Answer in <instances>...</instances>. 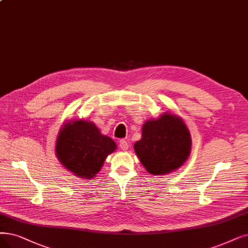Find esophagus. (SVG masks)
<instances>
[{
	"instance_id": "obj_1",
	"label": "esophagus",
	"mask_w": 248,
	"mask_h": 248,
	"mask_svg": "<svg viewBox=\"0 0 248 248\" xmlns=\"http://www.w3.org/2000/svg\"><path fill=\"white\" fill-rule=\"evenodd\" d=\"M119 146H120L122 151H126V150H128V142L125 140H121L120 141H119Z\"/></svg>"
}]
</instances>
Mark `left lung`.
<instances>
[{"label": "left lung", "mask_w": 248, "mask_h": 248, "mask_svg": "<svg viewBox=\"0 0 248 248\" xmlns=\"http://www.w3.org/2000/svg\"><path fill=\"white\" fill-rule=\"evenodd\" d=\"M191 138L181 118L164 114L142 127L134 151L147 172L164 175L178 169L190 154Z\"/></svg>", "instance_id": "obj_1"}]
</instances>
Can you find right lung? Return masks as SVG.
<instances>
[{
  "instance_id": "obj_1",
  "label": "right lung",
  "mask_w": 248,
  "mask_h": 248,
  "mask_svg": "<svg viewBox=\"0 0 248 248\" xmlns=\"http://www.w3.org/2000/svg\"><path fill=\"white\" fill-rule=\"evenodd\" d=\"M116 150L112 138L103 135L93 123L83 120L66 124L59 133L56 152L60 162L76 176L91 179Z\"/></svg>"
}]
</instances>
